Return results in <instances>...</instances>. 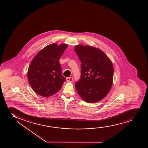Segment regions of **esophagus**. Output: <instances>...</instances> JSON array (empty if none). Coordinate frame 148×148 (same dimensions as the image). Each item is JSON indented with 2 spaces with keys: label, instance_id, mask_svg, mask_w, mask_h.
<instances>
[{
  "label": "esophagus",
  "instance_id": "obj_1",
  "mask_svg": "<svg viewBox=\"0 0 148 148\" xmlns=\"http://www.w3.org/2000/svg\"><path fill=\"white\" fill-rule=\"evenodd\" d=\"M66 80L67 82H72V81L73 80V78L72 77H68L66 78Z\"/></svg>",
  "mask_w": 148,
  "mask_h": 148
}]
</instances>
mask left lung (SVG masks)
<instances>
[{
  "label": "left lung",
  "mask_w": 148,
  "mask_h": 148,
  "mask_svg": "<svg viewBox=\"0 0 148 148\" xmlns=\"http://www.w3.org/2000/svg\"><path fill=\"white\" fill-rule=\"evenodd\" d=\"M75 51L81 62V76L75 84L77 92L85 102L100 101L107 96L112 86V63L96 48L78 45Z\"/></svg>",
  "instance_id": "left-lung-1"
}]
</instances>
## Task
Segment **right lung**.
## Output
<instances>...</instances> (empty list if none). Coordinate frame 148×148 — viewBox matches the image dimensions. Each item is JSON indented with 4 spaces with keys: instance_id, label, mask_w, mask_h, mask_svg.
<instances>
[{
    "instance_id": "1",
    "label": "right lung",
    "mask_w": 148,
    "mask_h": 148,
    "mask_svg": "<svg viewBox=\"0 0 148 148\" xmlns=\"http://www.w3.org/2000/svg\"><path fill=\"white\" fill-rule=\"evenodd\" d=\"M67 47L66 44H50L32 60L27 78L32 88L38 95L49 97L61 88L66 79L62 74L59 60Z\"/></svg>"
}]
</instances>
